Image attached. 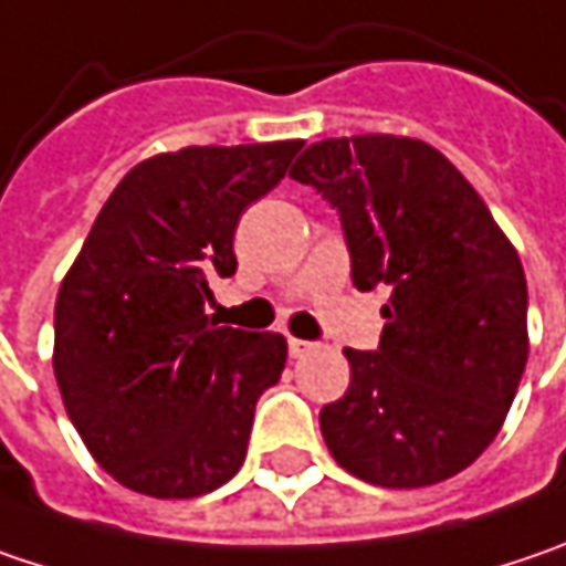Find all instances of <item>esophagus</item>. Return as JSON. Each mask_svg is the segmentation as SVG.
I'll list each match as a JSON object with an SVG mask.
<instances>
[{
	"label": "esophagus",
	"mask_w": 566,
	"mask_h": 566,
	"mask_svg": "<svg viewBox=\"0 0 566 566\" xmlns=\"http://www.w3.org/2000/svg\"><path fill=\"white\" fill-rule=\"evenodd\" d=\"M314 343H304V339H287V352L294 355V358H301V355H307V352H314Z\"/></svg>",
	"instance_id": "1"
}]
</instances>
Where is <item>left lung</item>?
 Returning <instances> with one entry per match:
<instances>
[{"label":"left lung","instance_id":"left-lung-1","mask_svg":"<svg viewBox=\"0 0 566 566\" xmlns=\"http://www.w3.org/2000/svg\"><path fill=\"white\" fill-rule=\"evenodd\" d=\"M291 179L336 208L352 284L390 287L378 349H346L349 390L319 410L326 449L378 486L449 481L496 439L525 371L528 287L513 243L422 140L329 137Z\"/></svg>","mask_w":566,"mask_h":566}]
</instances>
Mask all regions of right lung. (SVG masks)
<instances>
[{"instance_id": "right-lung-1", "label": "right lung", "mask_w": 566, "mask_h": 566, "mask_svg": "<svg viewBox=\"0 0 566 566\" xmlns=\"http://www.w3.org/2000/svg\"><path fill=\"white\" fill-rule=\"evenodd\" d=\"M301 140L185 147L134 166L60 284L53 375L117 483L188 500L243 464L255 400L279 384V333L217 326L211 279L237 272L240 214L282 182Z\"/></svg>"}]
</instances>
